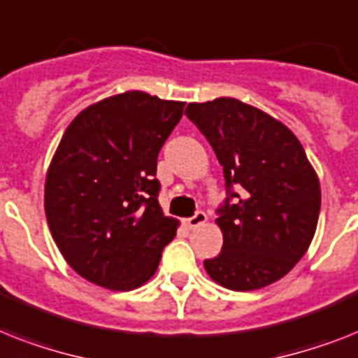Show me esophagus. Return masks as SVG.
<instances>
[{"label":"esophagus","instance_id":"1","mask_svg":"<svg viewBox=\"0 0 358 358\" xmlns=\"http://www.w3.org/2000/svg\"><path fill=\"white\" fill-rule=\"evenodd\" d=\"M208 220V215L204 213V211H196V213L191 217V219H187L185 222H187L189 228H199V226H202Z\"/></svg>","mask_w":358,"mask_h":358}]
</instances>
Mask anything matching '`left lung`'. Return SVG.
I'll use <instances>...</instances> for the list:
<instances>
[{"instance_id": "obj_1", "label": "left lung", "mask_w": 358, "mask_h": 358, "mask_svg": "<svg viewBox=\"0 0 358 358\" xmlns=\"http://www.w3.org/2000/svg\"><path fill=\"white\" fill-rule=\"evenodd\" d=\"M224 169L228 199L215 222L222 252L204 261L215 283L257 290L294 268L315 237L320 180L292 130L239 99L185 110ZM234 199V203H229Z\"/></svg>"}]
</instances>
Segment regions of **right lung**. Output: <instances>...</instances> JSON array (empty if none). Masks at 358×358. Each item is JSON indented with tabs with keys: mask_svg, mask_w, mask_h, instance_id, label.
Segmentation results:
<instances>
[{
	"mask_svg": "<svg viewBox=\"0 0 358 358\" xmlns=\"http://www.w3.org/2000/svg\"><path fill=\"white\" fill-rule=\"evenodd\" d=\"M185 103L124 92L69 123L45 176L55 243L90 283L132 290L150 280L180 222L158 202V152Z\"/></svg>",
	"mask_w": 358,
	"mask_h": 358,
	"instance_id": "right-lung-1",
	"label": "right lung"
}]
</instances>
